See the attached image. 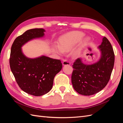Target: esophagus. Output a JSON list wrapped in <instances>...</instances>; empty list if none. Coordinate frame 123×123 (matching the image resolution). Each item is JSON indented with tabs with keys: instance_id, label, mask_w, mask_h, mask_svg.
<instances>
[{
	"instance_id": "34e87169",
	"label": "esophagus",
	"mask_w": 123,
	"mask_h": 123,
	"mask_svg": "<svg viewBox=\"0 0 123 123\" xmlns=\"http://www.w3.org/2000/svg\"><path fill=\"white\" fill-rule=\"evenodd\" d=\"M62 65L64 66L65 65H70V62H68L67 60H65L64 61V62H62Z\"/></svg>"
}]
</instances>
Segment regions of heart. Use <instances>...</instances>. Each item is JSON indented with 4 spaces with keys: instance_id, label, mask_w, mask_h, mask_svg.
I'll use <instances>...</instances> for the list:
<instances>
[{
    "instance_id": "b5f03b06",
    "label": "heart",
    "mask_w": 123,
    "mask_h": 123,
    "mask_svg": "<svg viewBox=\"0 0 123 123\" xmlns=\"http://www.w3.org/2000/svg\"><path fill=\"white\" fill-rule=\"evenodd\" d=\"M84 34L83 32L75 31L68 33L61 37L59 39L58 46L54 47L55 51L59 54H63L64 52H68L79 42V48L73 52L74 55H76L81 48L84 47L89 40L87 37H83Z\"/></svg>"
}]
</instances>
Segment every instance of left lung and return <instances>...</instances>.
Wrapping results in <instances>:
<instances>
[{
	"label": "left lung",
	"mask_w": 123,
	"mask_h": 123,
	"mask_svg": "<svg viewBox=\"0 0 123 123\" xmlns=\"http://www.w3.org/2000/svg\"><path fill=\"white\" fill-rule=\"evenodd\" d=\"M101 57L95 64L85 65L81 59H76L72 65L71 81L73 88L79 94L91 95L105 87L110 79L114 63L112 46L106 37L98 47Z\"/></svg>",
	"instance_id": "left-lung-1"
}]
</instances>
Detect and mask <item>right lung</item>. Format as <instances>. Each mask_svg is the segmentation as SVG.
<instances>
[{
	"label": "right lung",
	"instance_id": "add662e5",
	"mask_svg": "<svg viewBox=\"0 0 123 123\" xmlns=\"http://www.w3.org/2000/svg\"><path fill=\"white\" fill-rule=\"evenodd\" d=\"M45 30L33 29L15 39L11 49L10 66L17 84L21 90L34 96L43 95L53 86V80L62 68L59 59L45 56L29 58L22 52L21 47L33 39L42 37Z\"/></svg>",
	"mask_w": 123,
	"mask_h": 123
}]
</instances>
